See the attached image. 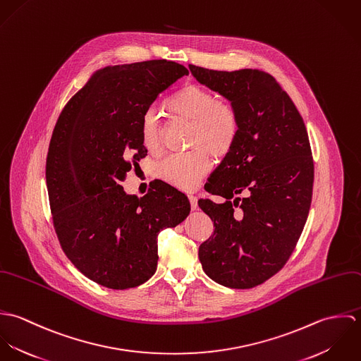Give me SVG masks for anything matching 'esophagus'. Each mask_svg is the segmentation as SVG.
Instances as JSON below:
<instances>
[{
	"mask_svg": "<svg viewBox=\"0 0 361 361\" xmlns=\"http://www.w3.org/2000/svg\"><path fill=\"white\" fill-rule=\"evenodd\" d=\"M189 202H190V207L192 209L197 208V197L195 195H189Z\"/></svg>",
	"mask_w": 361,
	"mask_h": 361,
	"instance_id": "obj_1",
	"label": "esophagus"
}]
</instances>
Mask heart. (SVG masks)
I'll return each mask as SVG.
<instances>
[{
	"label": "heart",
	"instance_id": "obj_1",
	"mask_svg": "<svg viewBox=\"0 0 361 361\" xmlns=\"http://www.w3.org/2000/svg\"><path fill=\"white\" fill-rule=\"evenodd\" d=\"M164 106L175 116L190 121L186 153L165 158L159 176L171 185L190 190L211 169L209 154L224 157L235 146L240 132V115L228 100L216 99L206 87L190 83L175 92ZM143 146L155 153L159 149V130L154 114L147 111L140 128Z\"/></svg>",
	"mask_w": 361,
	"mask_h": 361
}]
</instances>
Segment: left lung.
Listing matches in <instances>:
<instances>
[{
    "mask_svg": "<svg viewBox=\"0 0 361 361\" xmlns=\"http://www.w3.org/2000/svg\"><path fill=\"white\" fill-rule=\"evenodd\" d=\"M189 69L240 115L235 146L206 183L207 192L226 200L199 202L215 228L200 245L199 258L215 282L250 289L282 269L307 221L314 182L307 129L269 73Z\"/></svg>",
    "mask_w": 361,
    "mask_h": 361,
    "instance_id": "obj_1",
    "label": "left lung"
}]
</instances>
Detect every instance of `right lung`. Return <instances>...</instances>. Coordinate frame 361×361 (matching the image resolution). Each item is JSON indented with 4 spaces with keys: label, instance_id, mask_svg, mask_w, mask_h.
Listing matches in <instances>:
<instances>
[{
    "label": "right lung",
    "instance_id": "obj_1",
    "mask_svg": "<svg viewBox=\"0 0 361 361\" xmlns=\"http://www.w3.org/2000/svg\"><path fill=\"white\" fill-rule=\"evenodd\" d=\"M188 73L166 59L105 66L66 103L55 123L46 162L54 229L71 262L105 288L122 290L150 279L159 231L176 226L190 212L185 193L159 179L140 199L121 185L147 155L143 115Z\"/></svg>",
    "mask_w": 361,
    "mask_h": 361
}]
</instances>
